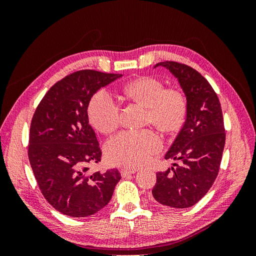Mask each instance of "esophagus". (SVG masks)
<instances>
[{"label":"esophagus","mask_w":256,"mask_h":256,"mask_svg":"<svg viewBox=\"0 0 256 256\" xmlns=\"http://www.w3.org/2000/svg\"><path fill=\"white\" fill-rule=\"evenodd\" d=\"M136 172V170H134V168H122L120 170V174L122 177H127L128 175L134 174Z\"/></svg>","instance_id":"34e87169"}]
</instances>
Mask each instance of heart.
<instances>
[{
  "label": "heart",
  "instance_id": "heart-1",
  "mask_svg": "<svg viewBox=\"0 0 256 256\" xmlns=\"http://www.w3.org/2000/svg\"><path fill=\"white\" fill-rule=\"evenodd\" d=\"M130 100L147 109V120L162 132L180 130L187 114V99L177 88H166L159 80L141 76L122 88ZM88 118L97 130L111 134L120 124V108L106 90L92 96L88 104ZM161 148L159 136L150 130L124 131L106 143V156L112 164L136 168L145 164Z\"/></svg>",
  "mask_w": 256,
  "mask_h": 256
}]
</instances>
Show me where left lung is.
<instances>
[{
  "label": "left lung",
  "instance_id": "1",
  "mask_svg": "<svg viewBox=\"0 0 256 256\" xmlns=\"http://www.w3.org/2000/svg\"><path fill=\"white\" fill-rule=\"evenodd\" d=\"M177 79L187 99L186 120L164 158L180 160L164 172L157 173L152 191L158 203L173 208H188L210 189L219 172L226 130L221 104L212 85L194 69L161 62Z\"/></svg>",
  "mask_w": 256,
  "mask_h": 256
}]
</instances>
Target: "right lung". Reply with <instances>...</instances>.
Returning <instances> with one entry per match:
<instances>
[{
    "label": "right lung",
    "mask_w": 256,
    "mask_h": 256,
    "mask_svg": "<svg viewBox=\"0 0 256 256\" xmlns=\"http://www.w3.org/2000/svg\"><path fill=\"white\" fill-rule=\"evenodd\" d=\"M120 76L90 69L74 72L53 85L34 113L30 164L44 198L63 214H96L110 202L120 180L116 168L88 172L102 150L88 115L92 97Z\"/></svg>",
    "instance_id": "obj_1"
}]
</instances>
